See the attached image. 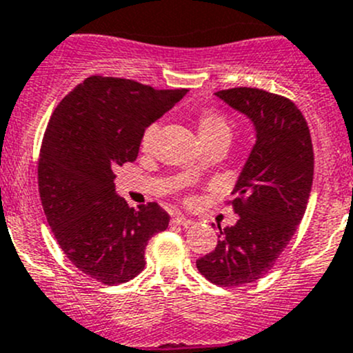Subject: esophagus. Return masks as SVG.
<instances>
[{"instance_id":"1","label":"esophagus","mask_w":353,"mask_h":353,"mask_svg":"<svg viewBox=\"0 0 353 353\" xmlns=\"http://www.w3.org/2000/svg\"><path fill=\"white\" fill-rule=\"evenodd\" d=\"M170 222H172L174 225H181V227H190V225H193V220L184 219V216H181V215L174 216V219L170 220Z\"/></svg>"}]
</instances>
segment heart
<instances>
[{
  "label": "heart",
  "instance_id": "1",
  "mask_svg": "<svg viewBox=\"0 0 353 353\" xmlns=\"http://www.w3.org/2000/svg\"><path fill=\"white\" fill-rule=\"evenodd\" d=\"M157 131H159V126H157V124H150V126L143 131V137H141V148H143V150H150V148L154 147ZM198 134L201 141L216 137H230V124L222 114L210 112L208 110V112H203L201 116H199Z\"/></svg>",
  "mask_w": 353,
  "mask_h": 353
}]
</instances>
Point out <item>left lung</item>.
Listing matches in <instances>:
<instances>
[{
    "instance_id": "left-lung-1",
    "label": "left lung",
    "mask_w": 353,
    "mask_h": 353,
    "mask_svg": "<svg viewBox=\"0 0 353 353\" xmlns=\"http://www.w3.org/2000/svg\"><path fill=\"white\" fill-rule=\"evenodd\" d=\"M254 128V145L234 186L239 220L219 225V243L196 259L216 285H245L265 276L297 230L307 206L314 154L307 123L292 101L259 88L216 92Z\"/></svg>"
}]
</instances>
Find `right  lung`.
I'll list each match as a JSON object with an SVG mask.
<instances>
[{"label": "right lung", "mask_w": 353, "mask_h": 353, "mask_svg": "<svg viewBox=\"0 0 353 353\" xmlns=\"http://www.w3.org/2000/svg\"><path fill=\"white\" fill-rule=\"evenodd\" d=\"M186 92L90 77L49 119L39 157L44 213L68 259L105 285L134 279L148 241L169 225V213L157 203L134 210L117 196L114 170L137 160L143 131Z\"/></svg>", "instance_id": "obj_1"}]
</instances>
